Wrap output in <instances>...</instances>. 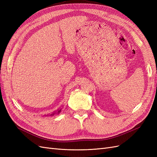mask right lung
Returning <instances> with one entry per match:
<instances>
[{"mask_svg":"<svg viewBox=\"0 0 157 157\" xmlns=\"http://www.w3.org/2000/svg\"><path fill=\"white\" fill-rule=\"evenodd\" d=\"M61 109H58V110H57V112L56 111H54V112H53V113H52V114H50V116H54V115H56V114H59L60 112H61ZM46 115V116H47ZM44 116H46L45 115H44Z\"/></svg>","mask_w":157,"mask_h":157,"instance_id":"1","label":"right lung"}]
</instances>
